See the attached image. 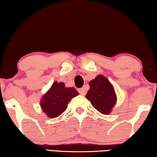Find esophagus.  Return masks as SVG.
I'll return each instance as SVG.
<instances>
[{"label":"esophagus","instance_id":"34e87169","mask_svg":"<svg viewBox=\"0 0 157 157\" xmlns=\"http://www.w3.org/2000/svg\"><path fill=\"white\" fill-rule=\"evenodd\" d=\"M78 91L79 94H81V95H85L86 93V89L85 87H83L81 88V89H78Z\"/></svg>","mask_w":157,"mask_h":157}]
</instances>
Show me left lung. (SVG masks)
I'll list each match as a JSON object with an SVG mask.
<instances>
[{
  "label": "left lung",
  "mask_w": 157,
  "mask_h": 157,
  "mask_svg": "<svg viewBox=\"0 0 157 157\" xmlns=\"http://www.w3.org/2000/svg\"><path fill=\"white\" fill-rule=\"evenodd\" d=\"M90 89L86 97L94 108L103 114L110 113L116 104L117 96L114 89L106 78L97 76L89 83Z\"/></svg>",
  "instance_id": "1"
}]
</instances>
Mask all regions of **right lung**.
I'll return each mask as SVG.
<instances>
[{
  "instance_id": "add662e5",
  "label": "right lung",
  "mask_w": 157,
  "mask_h": 157,
  "mask_svg": "<svg viewBox=\"0 0 157 157\" xmlns=\"http://www.w3.org/2000/svg\"><path fill=\"white\" fill-rule=\"evenodd\" d=\"M78 95V91L74 88H66L64 83L56 81L43 96L40 106L49 118L58 117L67 109L69 101Z\"/></svg>"
}]
</instances>
